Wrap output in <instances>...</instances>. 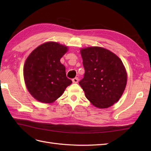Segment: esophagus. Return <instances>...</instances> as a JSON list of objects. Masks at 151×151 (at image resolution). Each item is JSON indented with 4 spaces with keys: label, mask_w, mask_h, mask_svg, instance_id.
<instances>
[{
    "label": "esophagus",
    "mask_w": 151,
    "mask_h": 151,
    "mask_svg": "<svg viewBox=\"0 0 151 151\" xmlns=\"http://www.w3.org/2000/svg\"><path fill=\"white\" fill-rule=\"evenodd\" d=\"M72 81L73 83H78V78L76 77V78H74L72 79Z\"/></svg>",
    "instance_id": "1"
}]
</instances>
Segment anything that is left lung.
<instances>
[{
	"mask_svg": "<svg viewBox=\"0 0 151 151\" xmlns=\"http://www.w3.org/2000/svg\"><path fill=\"white\" fill-rule=\"evenodd\" d=\"M85 73L79 82L86 98L99 108H106L123 95L127 74L123 62L109 50L99 47L82 49Z\"/></svg>",
	"mask_w": 151,
	"mask_h": 151,
	"instance_id": "8db88e82",
	"label": "left lung"
}]
</instances>
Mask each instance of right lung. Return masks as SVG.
Masks as SVG:
<instances>
[{
	"label": "right lung",
	"mask_w": 151,
	"mask_h": 151,
	"mask_svg": "<svg viewBox=\"0 0 151 151\" xmlns=\"http://www.w3.org/2000/svg\"><path fill=\"white\" fill-rule=\"evenodd\" d=\"M67 50L66 46L50 41L37 47L27 58L23 69L25 84L38 101L53 102L71 84L65 66L60 62Z\"/></svg>",
	"instance_id": "right-lung-1"
}]
</instances>
